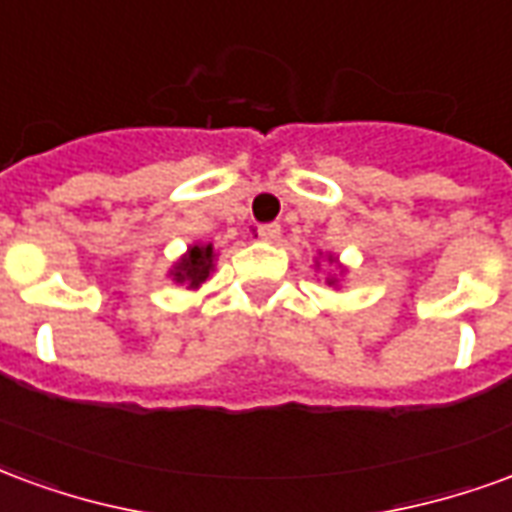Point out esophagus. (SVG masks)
<instances>
[{
  "instance_id": "1",
  "label": "esophagus",
  "mask_w": 512,
  "mask_h": 512,
  "mask_svg": "<svg viewBox=\"0 0 512 512\" xmlns=\"http://www.w3.org/2000/svg\"><path fill=\"white\" fill-rule=\"evenodd\" d=\"M279 233H282V227H279L277 222H268L257 227V238H260V241H277Z\"/></svg>"
}]
</instances>
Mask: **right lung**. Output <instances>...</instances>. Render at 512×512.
I'll return each mask as SVG.
<instances>
[{
	"mask_svg": "<svg viewBox=\"0 0 512 512\" xmlns=\"http://www.w3.org/2000/svg\"><path fill=\"white\" fill-rule=\"evenodd\" d=\"M213 268V249L211 246H191L189 255L175 266V279L178 282H189V288H197L200 282L208 279Z\"/></svg>",
	"mask_w": 512,
	"mask_h": 512,
	"instance_id": "add662e5",
	"label": "right lung"
}]
</instances>
